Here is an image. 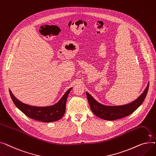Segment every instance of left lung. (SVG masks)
Returning a JSON list of instances; mask_svg holds the SVG:
<instances>
[{
  "label": "left lung",
  "instance_id": "obj_1",
  "mask_svg": "<svg viewBox=\"0 0 156 156\" xmlns=\"http://www.w3.org/2000/svg\"><path fill=\"white\" fill-rule=\"evenodd\" d=\"M149 83L147 85L143 94L135 101L120 106H107L97 102L88 92H86L90 107L95 115L101 119L113 121L130 115L140 106L145 99L148 92Z\"/></svg>",
  "mask_w": 156,
  "mask_h": 156
}]
</instances>
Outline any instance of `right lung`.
I'll use <instances>...</instances> for the list:
<instances>
[{
  "label": "right lung",
  "instance_id": "1",
  "mask_svg": "<svg viewBox=\"0 0 156 156\" xmlns=\"http://www.w3.org/2000/svg\"><path fill=\"white\" fill-rule=\"evenodd\" d=\"M71 89L72 88L68 89V90L57 104L48 107H35L23 104L16 99L10 90L9 93L16 107L28 117L39 121L49 122L58 121L64 116L66 100Z\"/></svg>",
  "mask_w": 156,
  "mask_h": 156
}]
</instances>
